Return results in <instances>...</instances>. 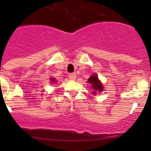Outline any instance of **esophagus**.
I'll return each mask as SVG.
<instances>
[{"mask_svg": "<svg viewBox=\"0 0 151 151\" xmlns=\"http://www.w3.org/2000/svg\"><path fill=\"white\" fill-rule=\"evenodd\" d=\"M68 77H69V79H71V80H74L76 79V77H77V76H76L75 73H71V74H69V75H68Z\"/></svg>", "mask_w": 151, "mask_h": 151, "instance_id": "1", "label": "esophagus"}]
</instances>
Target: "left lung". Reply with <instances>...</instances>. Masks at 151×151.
Returning <instances> with one entry per match:
<instances>
[{"instance_id":"left-lung-1","label":"left lung","mask_w":151,"mask_h":151,"mask_svg":"<svg viewBox=\"0 0 151 151\" xmlns=\"http://www.w3.org/2000/svg\"><path fill=\"white\" fill-rule=\"evenodd\" d=\"M88 83H91L92 85L93 88V90H95L96 91H103V86L101 84V82L99 80L98 77H97L96 74H93V75L91 76L89 79H88ZM93 93L96 94V93L94 92Z\"/></svg>"}]
</instances>
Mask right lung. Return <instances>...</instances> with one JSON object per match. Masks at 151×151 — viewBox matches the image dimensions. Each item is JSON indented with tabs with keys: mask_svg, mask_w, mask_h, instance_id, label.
Listing matches in <instances>:
<instances>
[{
	"mask_svg": "<svg viewBox=\"0 0 151 151\" xmlns=\"http://www.w3.org/2000/svg\"><path fill=\"white\" fill-rule=\"evenodd\" d=\"M50 80H51V81L53 83H55V80L54 78H53V79H52V78H51V79H50Z\"/></svg>",
	"mask_w": 151,
	"mask_h": 151,
	"instance_id": "right-lung-1",
	"label": "right lung"
}]
</instances>
